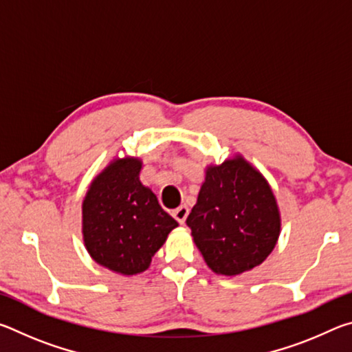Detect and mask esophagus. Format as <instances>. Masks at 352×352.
<instances>
[{
  "mask_svg": "<svg viewBox=\"0 0 352 352\" xmlns=\"http://www.w3.org/2000/svg\"><path fill=\"white\" fill-rule=\"evenodd\" d=\"M188 214H189V210H188V206H184V205L178 206L177 210L172 211V216H174V219H175L177 222L180 223V225H183V223H184V220H186Z\"/></svg>",
  "mask_w": 352,
  "mask_h": 352,
  "instance_id": "34e87169",
  "label": "esophagus"
}]
</instances>
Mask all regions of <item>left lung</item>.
<instances>
[{"label": "left lung", "instance_id": "8db88e82", "mask_svg": "<svg viewBox=\"0 0 352 352\" xmlns=\"http://www.w3.org/2000/svg\"><path fill=\"white\" fill-rule=\"evenodd\" d=\"M186 225L208 267L217 275L234 276L272 253L281 217L265 178L236 155L206 169Z\"/></svg>", "mask_w": 352, "mask_h": 352}]
</instances>
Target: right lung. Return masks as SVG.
Listing matches in <instances>:
<instances>
[{"mask_svg": "<svg viewBox=\"0 0 352 352\" xmlns=\"http://www.w3.org/2000/svg\"><path fill=\"white\" fill-rule=\"evenodd\" d=\"M138 158H115L94 178L82 204L83 242L99 265L121 275L148 269L178 226L140 182Z\"/></svg>", "mask_w": 352, "mask_h": 352, "instance_id": "right-lung-1", "label": "right lung"}]
</instances>
